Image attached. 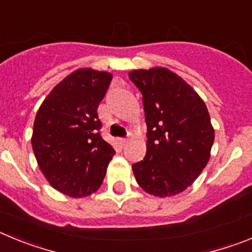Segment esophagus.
Wrapping results in <instances>:
<instances>
[{
  "mask_svg": "<svg viewBox=\"0 0 252 252\" xmlns=\"http://www.w3.org/2000/svg\"><path fill=\"white\" fill-rule=\"evenodd\" d=\"M119 144L121 146H125L126 144H127V139H124V137H120L119 139Z\"/></svg>",
  "mask_w": 252,
  "mask_h": 252,
  "instance_id": "1",
  "label": "esophagus"
}]
</instances>
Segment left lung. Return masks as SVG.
<instances>
[{"instance_id": "8db88e82", "label": "left lung", "mask_w": 252, "mask_h": 252, "mask_svg": "<svg viewBox=\"0 0 252 252\" xmlns=\"http://www.w3.org/2000/svg\"><path fill=\"white\" fill-rule=\"evenodd\" d=\"M142 94L146 155L132 165L146 193L165 198L194 183L211 158L215 128L203 99L183 78L155 66L128 72Z\"/></svg>"}]
</instances>
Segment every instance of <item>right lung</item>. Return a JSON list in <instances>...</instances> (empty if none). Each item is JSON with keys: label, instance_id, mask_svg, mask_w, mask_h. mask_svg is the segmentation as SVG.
I'll return each instance as SVG.
<instances>
[{"label": "right lung", "instance_id": "add662e5", "mask_svg": "<svg viewBox=\"0 0 252 252\" xmlns=\"http://www.w3.org/2000/svg\"><path fill=\"white\" fill-rule=\"evenodd\" d=\"M112 74L81 68L51 90L36 112L31 145L37 165L58 192L72 198L101 187L116 151L99 135L97 115Z\"/></svg>", "mask_w": 252, "mask_h": 252}]
</instances>
